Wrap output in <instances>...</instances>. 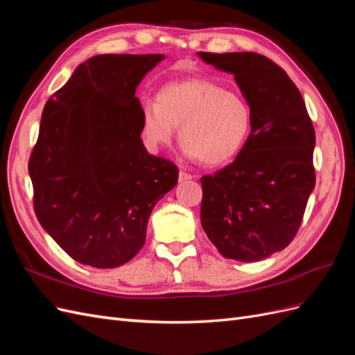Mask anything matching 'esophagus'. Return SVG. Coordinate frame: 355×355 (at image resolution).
Here are the masks:
<instances>
[{
	"label": "esophagus",
	"instance_id": "34e87169",
	"mask_svg": "<svg viewBox=\"0 0 355 355\" xmlns=\"http://www.w3.org/2000/svg\"><path fill=\"white\" fill-rule=\"evenodd\" d=\"M192 178H194V176H192L191 173H188V171H184V170L179 171V182H188Z\"/></svg>",
	"mask_w": 355,
	"mask_h": 355
}]
</instances>
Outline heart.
<instances>
[{
	"label": "heart",
	"mask_w": 355,
	"mask_h": 355,
	"mask_svg": "<svg viewBox=\"0 0 355 355\" xmlns=\"http://www.w3.org/2000/svg\"><path fill=\"white\" fill-rule=\"evenodd\" d=\"M176 127L191 158L220 166L244 146L252 130V110L237 92L206 78H188L164 85L157 103L144 106L142 132L151 146L168 145Z\"/></svg>",
	"instance_id": "obj_1"
}]
</instances>
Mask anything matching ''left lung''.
<instances>
[{"mask_svg":"<svg viewBox=\"0 0 355 355\" xmlns=\"http://www.w3.org/2000/svg\"><path fill=\"white\" fill-rule=\"evenodd\" d=\"M198 56L234 73L252 132L231 164L201 178V225L228 259L262 261L292 243L315 187V132L295 83L253 51Z\"/></svg>","mask_w":355,"mask_h":355,"instance_id":"8db88e82","label":"left lung"}]
</instances>
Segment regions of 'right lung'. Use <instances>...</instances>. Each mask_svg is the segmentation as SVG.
<instances>
[{
  "label": "right lung",
  "instance_id": "add662e5",
  "mask_svg": "<svg viewBox=\"0 0 355 355\" xmlns=\"http://www.w3.org/2000/svg\"><path fill=\"white\" fill-rule=\"evenodd\" d=\"M163 55H99L42 111L28 170L37 219L73 261L115 268L142 249L179 168L148 154L136 87Z\"/></svg>",
  "mask_w": 355,
  "mask_h": 355
}]
</instances>
